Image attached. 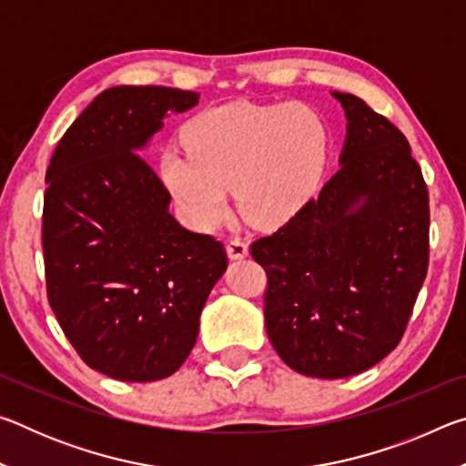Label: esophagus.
Listing matches in <instances>:
<instances>
[{"mask_svg":"<svg viewBox=\"0 0 466 466\" xmlns=\"http://www.w3.org/2000/svg\"><path fill=\"white\" fill-rule=\"evenodd\" d=\"M226 250H228V257L234 258V261H238V258H244L248 255V244L242 238H230L226 242Z\"/></svg>","mask_w":466,"mask_h":466,"instance_id":"esophagus-1","label":"esophagus"}]
</instances>
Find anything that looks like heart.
<instances>
[{
    "instance_id": "heart-1",
    "label": "heart",
    "mask_w": 466,
    "mask_h": 466,
    "mask_svg": "<svg viewBox=\"0 0 466 466\" xmlns=\"http://www.w3.org/2000/svg\"><path fill=\"white\" fill-rule=\"evenodd\" d=\"M187 152L167 147L157 160L164 185L188 224L222 222L228 188L240 216L278 228L309 201L327 156V129L302 105L230 102L201 110L183 131Z\"/></svg>"
}]
</instances>
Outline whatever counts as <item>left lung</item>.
Returning <instances> with one entry per match:
<instances>
[{"instance_id": "8db88e82", "label": "left lung", "mask_w": 466, "mask_h": 466, "mask_svg": "<svg viewBox=\"0 0 466 466\" xmlns=\"http://www.w3.org/2000/svg\"><path fill=\"white\" fill-rule=\"evenodd\" d=\"M341 167L278 232L250 244L265 327L296 372L347 378L399 345L430 261V197L411 146L353 94Z\"/></svg>"}]
</instances>
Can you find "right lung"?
<instances>
[{
    "instance_id": "right-lung-1",
    "label": "right lung",
    "mask_w": 466,
    "mask_h": 466,
    "mask_svg": "<svg viewBox=\"0 0 466 466\" xmlns=\"http://www.w3.org/2000/svg\"><path fill=\"white\" fill-rule=\"evenodd\" d=\"M197 102V92L164 86L108 88L46 168V298L77 356L115 380H162L183 366L228 267L222 242L177 222L168 188L139 154L164 116Z\"/></svg>"
}]
</instances>
